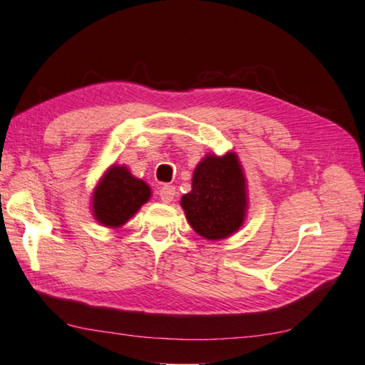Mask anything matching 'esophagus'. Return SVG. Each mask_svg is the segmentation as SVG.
Here are the masks:
<instances>
[{
	"mask_svg": "<svg viewBox=\"0 0 365 365\" xmlns=\"http://www.w3.org/2000/svg\"><path fill=\"white\" fill-rule=\"evenodd\" d=\"M160 197L165 204L173 202L175 197V188L173 187V185H163V187L160 188Z\"/></svg>",
	"mask_w": 365,
	"mask_h": 365,
	"instance_id": "esophagus-1",
	"label": "esophagus"
}]
</instances>
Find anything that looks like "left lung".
<instances>
[{
	"instance_id": "8db88e82",
	"label": "left lung",
	"mask_w": 365,
	"mask_h": 365,
	"mask_svg": "<svg viewBox=\"0 0 365 365\" xmlns=\"http://www.w3.org/2000/svg\"><path fill=\"white\" fill-rule=\"evenodd\" d=\"M180 205L190 226L207 240H222L243 226L247 196L246 178L237 153H208L192 174L191 191Z\"/></svg>"
}]
</instances>
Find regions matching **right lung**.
Masks as SVG:
<instances>
[{
  "mask_svg": "<svg viewBox=\"0 0 365 365\" xmlns=\"http://www.w3.org/2000/svg\"><path fill=\"white\" fill-rule=\"evenodd\" d=\"M150 187L131 175L127 166L113 165L92 195L94 218L106 227H120L150 199Z\"/></svg>",
  "mask_w": 365,
  "mask_h": 365,
  "instance_id": "add662e5",
  "label": "right lung"
}]
</instances>
